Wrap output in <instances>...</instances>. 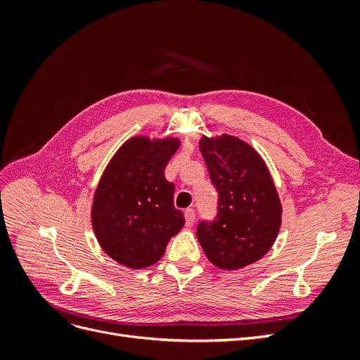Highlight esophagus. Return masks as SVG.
I'll use <instances>...</instances> for the list:
<instances>
[{
	"label": "esophagus",
	"mask_w": 360,
	"mask_h": 360,
	"mask_svg": "<svg viewBox=\"0 0 360 360\" xmlns=\"http://www.w3.org/2000/svg\"><path fill=\"white\" fill-rule=\"evenodd\" d=\"M184 221H186V226H192L195 224V212L192 209L184 212Z\"/></svg>",
	"instance_id": "esophagus-1"
}]
</instances>
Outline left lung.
<instances>
[{
	"instance_id": "1",
	"label": "left lung",
	"mask_w": 360,
	"mask_h": 360,
	"mask_svg": "<svg viewBox=\"0 0 360 360\" xmlns=\"http://www.w3.org/2000/svg\"><path fill=\"white\" fill-rule=\"evenodd\" d=\"M200 150L219 193L214 221L197 228L204 254L224 270L254 264L274 246L281 228L274 179L255 148L237 136H202Z\"/></svg>"
}]
</instances>
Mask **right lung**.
Instances as JSON below:
<instances>
[{
	"label": "right lung",
	"instance_id": "1",
	"mask_svg": "<svg viewBox=\"0 0 360 360\" xmlns=\"http://www.w3.org/2000/svg\"><path fill=\"white\" fill-rule=\"evenodd\" d=\"M180 139L134 136L117 150L97 184L91 225L97 242L129 269L153 266L184 225L174 207V184L165 179Z\"/></svg>",
	"mask_w": 360,
	"mask_h": 360
}]
</instances>
